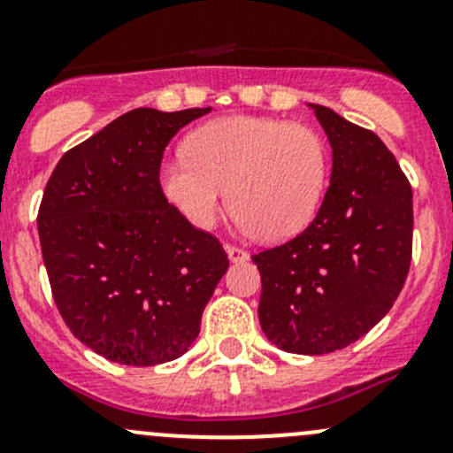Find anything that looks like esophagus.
<instances>
[{"label":"esophagus","instance_id":"34e87169","mask_svg":"<svg viewBox=\"0 0 453 453\" xmlns=\"http://www.w3.org/2000/svg\"><path fill=\"white\" fill-rule=\"evenodd\" d=\"M226 252H227V258H230L232 263H245V260L250 258V254L245 252V250L236 248V245H226Z\"/></svg>","mask_w":453,"mask_h":453}]
</instances>
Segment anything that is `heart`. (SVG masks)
<instances>
[{
    "instance_id": "heart-1",
    "label": "heart",
    "mask_w": 453,
    "mask_h": 453,
    "mask_svg": "<svg viewBox=\"0 0 453 453\" xmlns=\"http://www.w3.org/2000/svg\"><path fill=\"white\" fill-rule=\"evenodd\" d=\"M326 175V144L311 127L227 116L195 131L186 155L164 162L162 188L195 227H212L230 197L245 227L282 241L313 221Z\"/></svg>"
}]
</instances>
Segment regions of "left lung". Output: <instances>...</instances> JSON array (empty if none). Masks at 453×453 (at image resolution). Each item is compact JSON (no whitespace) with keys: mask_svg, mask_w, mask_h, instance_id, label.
Instances as JSON below:
<instances>
[{"mask_svg":"<svg viewBox=\"0 0 453 453\" xmlns=\"http://www.w3.org/2000/svg\"><path fill=\"white\" fill-rule=\"evenodd\" d=\"M333 149L311 226L252 256L258 319L272 344L324 355L366 335L399 298L412 260V186L379 135L309 104Z\"/></svg>","mask_w":453,"mask_h":453,"instance_id":"obj_1","label":"left lung"}]
</instances>
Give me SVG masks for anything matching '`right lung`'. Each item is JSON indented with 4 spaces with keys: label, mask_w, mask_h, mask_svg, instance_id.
<instances>
[{
    "label": "right lung",
    "mask_w": 453,
    "mask_h": 453,
    "mask_svg": "<svg viewBox=\"0 0 453 453\" xmlns=\"http://www.w3.org/2000/svg\"><path fill=\"white\" fill-rule=\"evenodd\" d=\"M208 111L134 109L67 150L45 186L36 223L54 303L74 337L109 362L181 357L227 272L221 243L159 186L166 144Z\"/></svg>",
    "instance_id": "right-lung-1"
}]
</instances>
